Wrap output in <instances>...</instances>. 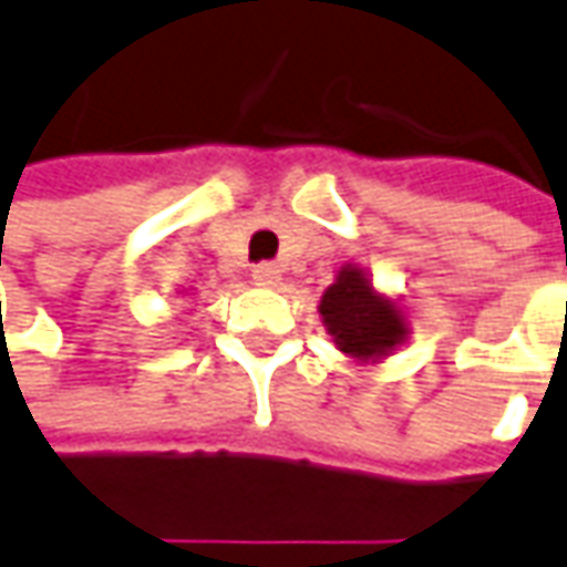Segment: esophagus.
Returning a JSON list of instances; mask_svg holds the SVG:
<instances>
[{
  "label": "esophagus",
  "mask_w": 567,
  "mask_h": 567,
  "mask_svg": "<svg viewBox=\"0 0 567 567\" xmlns=\"http://www.w3.org/2000/svg\"><path fill=\"white\" fill-rule=\"evenodd\" d=\"M252 280L259 287H277L280 284V268L275 261H259V265H252Z\"/></svg>",
  "instance_id": "esophagus-1"
}]
</instances>
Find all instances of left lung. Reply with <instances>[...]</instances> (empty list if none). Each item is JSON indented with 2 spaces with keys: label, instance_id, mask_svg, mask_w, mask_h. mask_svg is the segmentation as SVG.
Here are the masks:
<instances>
[{
  "label": "left lung",
  "instance_id": "obj_1",
  "mask_svg": "<svg viewBox=\"0 0 567 567\" xmlns=\"http://www.w3.org/2000/svg\"><path fill=\"white\" fill-rule=\"evenodd\" d=\"M321 318L336 349L358 361L385 358L408 336V323L395 302L373 290L364 271L351 265L339 271L333 287L321 296Z\"/></svg>",
  "mask_w": 567,
  "mask_h": 567
}]
</instances>
